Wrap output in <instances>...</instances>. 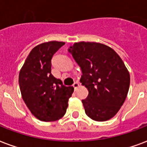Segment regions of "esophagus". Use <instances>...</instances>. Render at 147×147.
Listing matches in <instances>:
<instances>
[{"label":"esophagus","mask_w":147,"mask_h":147,"mask_svg":"<svg viewBox=\"0 0 147 147\" xmlns=\"http://www.w3.org/2000/svg\"><path fill=\"white\" fill-rule=\"evenodd\" d=\"M78 86H79V84H78V82H77L73 84V87H74V88H75V90H76V88H78Z\"/></svg>","instance_id":"34e87169"}]
</instances>
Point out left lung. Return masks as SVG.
Masks as SVG:
<instances>
[{
    "label": "left lung",
    "instance_id": "8db88e82",
    "mask_svg": "<svg viewBox=\"0 0 147 147\" xmlns=\"http://www.w3.org/2000/svg\"><path fill=\"white\" fill-rule=\"evenodd\" d=\"M68 51L82 69V84L88 90L82 101L86 115L98 122L110 119L125 102L130 77L118 54L96 42H78Z\"/></svg>",
    "mask_w": 147,
    "mask_h": 147
}]
</instances>
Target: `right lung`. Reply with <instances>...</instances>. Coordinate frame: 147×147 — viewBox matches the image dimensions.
Listing matches in <instances>:
<instances>
[{
	"instance_id": "add662e5",
	"label": "right lung",
	"mask_w": 147,
	"mask_h": 147,
	"mask_svg": "<svg viewBox=\"0 0 147 147\" xmlns=\"http://www.w3.org/2000/svg\"><path fill=\"white\" fill-rule=\"evenodd\" d=\"M65 45L49 41L34 47L19 73V86L23 100L36 118L45 122L59 120L65 114L72 86H64L52 76L51 59Z\"/></svg>"
}]
</instances>
